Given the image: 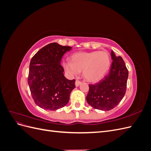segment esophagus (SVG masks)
Returning a JSON list of instances; mask_svg holds the SVG:
<instances>
[{
	"mask_svg": "<svg viewBox=\"0 0 151 151\" xmlns=\"http://www.w3.org/2000/svg\"><path fill=\"white\" fill-rule=\"evenodd\" d=\"M81 84V82L79 80H76V83H75V84H76V87H78L80 84Z\"/></svg>",
	"mask_w": 151,
	"mask_h": 151,
	"instance_id": "1",
	"label": "esophagus"
}]
</instances>
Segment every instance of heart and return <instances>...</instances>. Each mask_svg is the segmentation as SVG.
Here are the masks:
<instances>
[{"instance_id":"1","label":"heart","mask_w":151,"mask_h":151,"mask_svg":"<svg viewBox=\"0 0 151 151\" xmlns=\"http://www.w3.org/2000/svg\"><path fill=\"white\" fill-rule=\"evenodd\" d=\"M111 65L110 56L106 52H79L72 55L70 62H64L63 67L72 76L83 70L84 79L90 83H96L108 73Z\"/></svg>"}]
</instances>
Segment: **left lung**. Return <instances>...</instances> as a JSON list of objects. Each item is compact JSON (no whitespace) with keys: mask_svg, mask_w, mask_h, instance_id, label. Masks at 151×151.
<instances>
[{"mask_svg":"<svg viewBox=\"0 0 151 151\" xmlns=\"http://www.w3.org/2000/svg\"><path fill=\"white\" fill-rule=\"evenodd\" d=\"M113 60L108 74L98 83L89 84L86 96L88 103L95 109L109 111L116 106L124 97L129 71L125 62L119 56L111 52Z\"/></svg>","mask_w":151,"mask_h":151,"instance_id":"left-lung-1","label":"left lung"}]
</instances>
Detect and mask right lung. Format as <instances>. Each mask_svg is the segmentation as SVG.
<instances>
[{
  "instance_id": "obj_1",
  "label": "right lung",
  "mask_w": 151,
  "mask_h": 151,
  "mask_svg": "<svg viewBox=\"0 0 151 151\" xmlns=\"http://www.w3.org/2000/svg\"><path fill=\"white\" fill-rule=\"evenodd\" d=\"M71 49L52 43L31 58L28 83L32 98L39 107L54 111L65 106L69 101L76 80L65 78L60 62L63 55Z\"/></svg>"
}]
</instances>
